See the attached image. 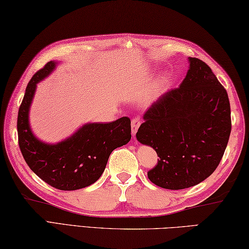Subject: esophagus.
I'll list each match as a JSON object with an SVG mask.
<instances>
[{
  "mask_svg": "<svg viewBox=\"0 0 249 249\" xmlns=\"http://www.w3.org/2000/svg\"><path fill=\"white\" fill-rule=\"evenodd\" d=\"M140 124H142V120H140V117H138V116L134 117V119L132 120V134H133L134 137L137 133Z\"/></svg>",
  "mask_w": 249,
  "mask_h": 249,
  "instance_id": "esophagus-1",
  "label": "esophagus"
}]
</instances>
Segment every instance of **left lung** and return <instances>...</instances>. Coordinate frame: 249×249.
Returning <instances> with one entry per match:
<instances>
[{
  "mask_svg": "<svg viewBox=\"0 0 249 249\" xmlns=\"http://www.w3.org/2000/svg\"><path fill=\"white\" fill-rule=\"evenodd\" d=\"M189 70L178 88L160 97L144 113L136 137L155 149L158 163L148 178L166 189H184L213 173L231 134L227 90L199 58L189 57Z\"/></svg>",
  "mask_w": 249,
  "mask_h": 249,
  "instance_id": "obj_1",
  "label": "left lung"
}]
</instances>
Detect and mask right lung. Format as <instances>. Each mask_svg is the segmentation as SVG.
I'll return each instance as SVG.
<instances>
[{
	"instance_id": "obj_1",
	"label": "right lung",
	"mask_w": 249,
	"mask_h": 249,
	"mask_svg": "<svg viewBox=\"0 0 249 249\" xmlns=\"http://www.w3.org/2000/svg\"><path fill=\"white\" fill-rule=\"evenodd\" d=\"M54 67L55 63L48 62L27 85L18 110V144L26 163L42 180L61 191H76L97 182L111 152L129 142L130 120L124 116L111 123L86 124L56 144L40 142L30 130L28 112L37 84Z\"/></svg>"
}]
</instances>
